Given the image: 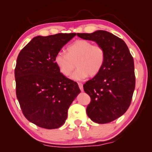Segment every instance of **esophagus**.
Listing matches in <instances>:
<instances>
[{
	"mask_svg": "<svg viewBox=\"0 0 152 152\" xmlns=\"http://www.w3.org/2000/svg\"><path fill=\"white\" fill-rule=\"evenodd\" d=\"M78 86H79V87H80L81 91H83V90H84V89H83V84H82V83L79 82L78 83Z\"/></svg>",
	"mask_w": 152,
	"mask_h": 152,
	"instance_id": "34e87169",
	"label": "esophagus"
}]
</instances>
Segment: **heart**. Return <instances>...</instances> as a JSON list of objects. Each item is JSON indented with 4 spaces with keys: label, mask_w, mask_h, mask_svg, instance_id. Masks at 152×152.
<instances>
[{
    "label": "heart",
    "mask_w": 152,
    "mask_h": 152,
    "mask_svg": "<svg viewBox=\"0 0 152 152\" xmlns=\"http://www.w3.org/2000/svg\"><path fill=\"white\" fill-rule=\"evenodd\" d=\"M106 60V52L100 45H93L91 41L80 39L68 46L66 53L59 52L56 54L55 63L64 76H69L75 68L77 70L71 77L82 80L96 76L102 69Z\"/></svg>",
    "instance_id": "b5f03b06"
}]
</instances>
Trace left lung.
Here are the masks:
<instances>
[{
	"label": "left lung",
	"instance_id": "left-lung-1",
	"mask_svg": "<svg viewBox=\"0 0 152 152\" xmlns=\"http://www.w3.org/2000/svg\"><path fill=\"white\" fill-rule=\"evenodd\" d=\"M77 36L95 41L105 50L102 69L83 87L91 97L87 115L96 123H109L123 115L131 104L136 84L134 59L125 42L107 31Z\"/></svg>",
	"mask_w": 152,
	"mask_h": 152
}]
</instances>
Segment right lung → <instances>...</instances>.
<instances>
[{
    "label": "right lung",
    "instance_id": "right-lung-1",
    "mask_svg": "<svg viewBox=\"0 0 152 152\" xmlns=\"http://www.w3.org/2000/svg\"><path fill=\"white\" fill-rule=\"evenodd\" d=\"M76 33L33 38L18 54L14 70L16 94L29 121L53 129L63 125L80 93L77 84L59 72L54 59Z\"/></svg>",
    "mask_w": 152,
    "mask_h": 152
}]
</instances>
